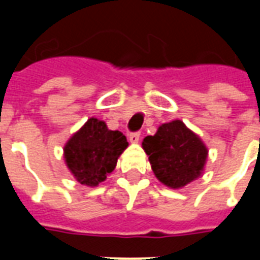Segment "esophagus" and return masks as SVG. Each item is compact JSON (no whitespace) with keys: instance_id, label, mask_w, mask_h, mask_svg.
<instances>
[{"instance_id":"obj_1","label":"esophagus","mask_w":260,"mask_h":260,"mask_svg":"<svg viewBox=\"0 0 260 260\" xmlns=\"http://www.w3.org/2000/svg\"><path fill=\"white\" fill-rule=\"evenodd\" d=\"M139 140H140V132H132V134H129V142L131 143H139Z\"/></svg>"}]
</instances>
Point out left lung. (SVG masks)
Returning <instances> with one entry per match:
<instances>
[{
	"instance_id": "8db88e82",
	"label": "left lung",
	"mask_w": 260,
	"mask_h": 260,
	"mask_svg": "<svg viewBox=\"0 0 260 260\" xmlns=\"http://www.w3.org/2000/svg\"><path fill=\"white\" fill-rule=\"evenodd\" d=\"M142 146L155 177L171 189L197 179L208 158L205 144L181 120L162 124L154 136L144 138Z\"/></svg>"
}]
</instances>
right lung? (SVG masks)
Here are the masks:
<instances>
[{
  "label": "right lung",
  "instance_id": "1",
  "mask_svg": "<svg viewBox=\"0 0 260 260\" xmlns=\"http://www.w3.org/2000/svg\"><path fill=\"white\" fill-rule=\"evenodd\" d=\"M128 142L120 131H110L104 121L89 118L63 148L69 170L79 183L97 186L117 165Z\"/></svg>",
  "mask_w": 260,
  "mask_h": 260
}]
</instances>
